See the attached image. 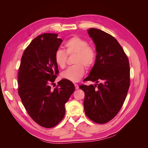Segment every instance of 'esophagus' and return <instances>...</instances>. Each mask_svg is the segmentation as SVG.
Instances as JSON below:
<instances>
[{
  "label": "esophagus",
  "mask_w": 148,
  "mask_h": 148,
  "mask_svg": "<svg viewBox=\"0 0 148 148\" xmlns=\"http://www.w3.org/2000/svg\"><path fill=\"white\" fill-rule=\"evenodd\" d=\"M75 89H79V86L77 84H75Z\"/></svg>",
  "instance_id": "1"
}]
</instances>
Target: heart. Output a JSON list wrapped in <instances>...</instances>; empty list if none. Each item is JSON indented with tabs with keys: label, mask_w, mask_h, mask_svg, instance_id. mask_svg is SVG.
Here are the masks:
<instances>
[{
	"label": "heart",
	"mask_w": 148,
	"mask_h": 148,
	"mask_svg": "<svg viewBox=\"0 0 148 148\" xmlns=\"http://www.w3.org/2000/svg\"><path fill=\"white\" fill-rule=\"evenodd\" d=\"M66 52L58 49L55 52L54 60L56 64L61 69H64L66 64L67 54L76 53L73 63L75 64L70 66L62 73V77L71 82H78L84 75V66L88 69L95 64L96 59V52L92 47L89 46L86 40L78 36L69 39L65 43ZM67 53H66V52Z\"/></svg>",
	"instance_id": "1"
}]
</instances>
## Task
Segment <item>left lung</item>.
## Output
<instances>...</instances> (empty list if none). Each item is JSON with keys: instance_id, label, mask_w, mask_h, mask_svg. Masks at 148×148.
Here are the masks:
<instances>
[{"instance_id": "left-lung-1", "label": "left lung", "mask_w": 148, "mask_h": 148, "mask_svg": "<svg viewBox=\"0 0 148 148\" xmlns=\"http://www.w3.org/2000/svg\"><path fill=\"white\" fill-rule=\"evenodd\" d=\"M88 33L95 44L97 54L95 65L84 79L96 84H82L79 88L84 92L86 116L102 124L115 117L126 99L130 86L129 62L112 36L96 28H90Z\"/></svg>"}]
</instances>
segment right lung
Here are the masks:
<instances>
[{"label":"right lung","mask_w":148,"mask_h":148,"mask_svg":"<svg viewBox=\"0 0 148 148\" xmlns=\"http://www.w3.org/2000/svg\"><path fill=\"white\" fill-rule=\"evenodd\" d=\"M57 34L44 33L34 38L25 50L18 70V95L32 119L45 128L63 119L65 103L75 91L74 84L63 79L52 89L59 73L55 52L63 40Z\"/></svg>","instance_id":"add662e5"}]
</instances>
